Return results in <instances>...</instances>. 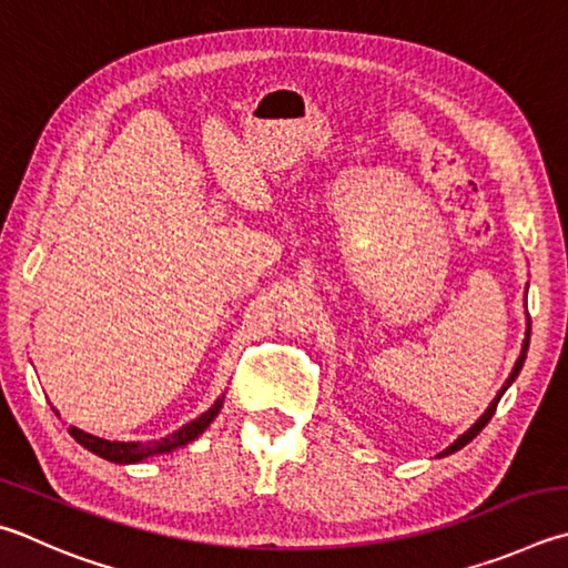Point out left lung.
<instances>
[{"label": "left lung", "mask_w": 568, "mask_h": 568, "mask_svg": "<svg viewBox=\"0 0 568 568\" xmlns=\"http://www.w3.org/2000/svg\"><path fill=\"white\" fill-rule=\"evenodd\" d=\"M529 335H531V320H527V337H524V345H521V355H519V359H517V365H514V369H511V375L507 377V383H504L501 385V389L497 392V397H494L491 399V405L487 407V412H484V415L477 419V422H474V425L467 429V432H464V435L455 442V445H449L445 452H442V455L439 457H447V455H455V452L457 449H462L464 445H469V442L474 439V437H477L479 435V432L484 429V427H487V422L494 417V412H497V405H499V399H501V395H504V392H507L509 389V385L514 383V379H517L519 377V373H521V367H524V359H527V349H529Z\"/></svg>", "instance_id": "obj_1"}]
</instances>
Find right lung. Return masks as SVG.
I'll use <instances>...</instances> for the list:
<instances>
[{
  "instance_id": "1",
  "label": "right lung",
  "mask_w": 568,
  "mask_h": 568,
  "mask_svg": "<svg viewBox=\"0 0 568 568\" xmlns=\"http://www.w3.org/2000/svg\"><path fill=\"white\" fill-rule=\"evenodd\" d=\"M221 407H223V397L215 399L211 409H205L201 417H195L193 422H189V425H183L181 429L173 432V435L163 437V439H151V442H109V439L89 435V432L77 429V427H71L69 432L81 447L94 452V455H99L101 459H109L116 464H136V462H143L153 455H166V452L189 445V442H193L195 437L203 435V432L209 429L211 422L219 417Z\"/></svg>"
}]
</instances>
